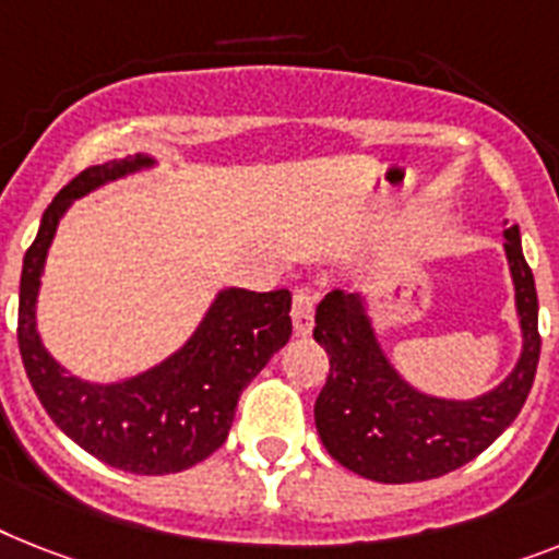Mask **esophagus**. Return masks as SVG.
Listing matches in <instances>:
<instances>
[{
    "label": "esophagus",
    "instance_id": "esophagus-1",
    "mask_svg": "<svg viewBox=\"0 0 559 559\" xmlns=\"http://www.w3.org/2000/svg\"><path fill=\"white\" fill-rule=\"evenodd\" d=\"M290 322H294V334L308 336L313 331V297L308 290L299 288L294 294V306H290Z\"/></svg>",
    "mask_w": 559,
    "mask_h": 559
}]
</instances>
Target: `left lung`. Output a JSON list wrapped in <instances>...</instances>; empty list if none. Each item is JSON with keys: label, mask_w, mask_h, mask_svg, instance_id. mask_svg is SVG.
I'll return each mask as SVG.
<instances>
[{"label": "left lung", "mask_w": 559, "mask_h": 559, "mask_svg": "<svg viewBox=\"0 0 559 559\" xmlns=\"http://www.w3.org/2000/svg\"><path fill=\"white\" fill-rule=\"evenodd\" d=\"M502 237L520 357L495 389L477 396H440L414 385L382 348L362 294L331 290L320 302L313 340L329 352L331 371L313 405V423L325 451L348 472L391 486L442 477L472 463L514 423L537 373V288L520 225Z\"/></svg>", "instance_id": "obj_1"}]
</instances>
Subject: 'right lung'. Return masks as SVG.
<instances>
[{"label":"right lung","mask_w":559,"mask_h":559,"mask_svg":"<svg viewBox=\"0 0 559 559\" xmlns=\"http://www.w3.org/2000/svg\"><path fill=\"white\" fill-rule=\"evenodd\" d=\"M156 165L154 156L133 154L71 179L41 214L20 283V352L45 412L87 454L147 477L186 472L214 454L228 437L239 394L290 336L288 290L219 288L177 352L124 380H82L45 348L36 306L62 216L87 193Z\"/></svg>","instance_id":"1"}]
</instances>
